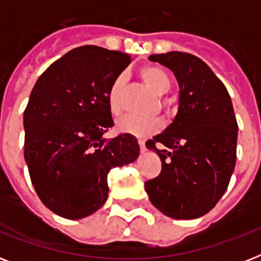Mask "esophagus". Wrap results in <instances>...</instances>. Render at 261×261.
Segmentation results:
<instances>
[{
    "mask_svg": "<svg viewBox=\"0 0 261 261\" xmlns=\"http://www.w3.org/2000/svg\"><path fill=\"white\" fill-rule=\"evenodd\" d=\"M139 147H141V151H142V153H145V151L147 150L146 146H145V142H143V141H139Z\"/></svg>",
    "mask_w": 261,
    "mask_h": 261,
    "instance_id": "34e87169",
    "label": "esophagus"
}]
</instances>
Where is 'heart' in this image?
I'll use <instances>...</instances> for the list:
<instances>
[{
	"label": "heart",
	"instance_id": "b5f03b06",
	"mask_svg": "<svg viewBox=\"0 0 261 261\" xmlns=\"http://www.w3.org/2000/svg\"><path fill=\"white\" fill-rule=\"evenodd\" d=\"M139 75L146 87L157 96H164L169 92L172 87L171 79L167 74V71L163 67L157 65H146L139 69ZM126 79L123 75H119L111 84L107 101L111 114L118 115L122 110V94L124 89ZM163 128V122L159 118H135V116H123L116 122V131L120 134H128L138 138H146L150 135L159 133Z\"/></svg>",
	"mask_w": 261,
	"mask_h": 261
}]
</instances>
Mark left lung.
Segmentation results:
<instances>
[{
    "mask_svg": "<svg viewBox=\"0 0 261 261\" xmlns=\"http://www.w3.org/2000/svg\"><path fill=\"white\" fill-rule=\"evenodd\" d=\"M149 61L173 71L180 90L172 123L146 142L161 159L163 169L145 182V190L167 217L199 218L222 198L234 171L239 126L230 96L195 55L171 51L150 55Z\"/></svg>",
    "mask_w": 261,
    "mask_h": 261,
    "instance_id": "8db88e82",
    "label": "left lung"
}]
</instances>
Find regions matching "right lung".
Returning <instances> with one entry per match:
<instances>
[{
  "instance_id": "add662e5",
  "label": "right lung",
  "mask_w": 261,
  "mask_h": 261,
  "mask_svg": "<svg viewBox=\"0 0 261 261\" xmlns=\"http://www.w3.org/2000/svg\"><path fill=\"white\" fill-rule=\"evenodd\" d=\"M130 62L120 51L77 47L50 65L31 92L24 159L38 196L59 217L96 213L108 198V172L138 159L133 135L104 138L114 126L108 90Z\"/></svg>"
}]
</instances>
